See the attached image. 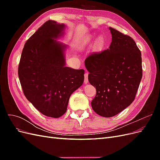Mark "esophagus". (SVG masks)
<instances>
[{
	"label": "esophagus",
	"mask_w": 160,
	"mask_h": 160,
	"mask_svg": "<svg viewBox=\"0 0 160 160\" xmlns=\"http://www.w3.org/2000/svg\"><path fill=\"white\" fill-rule=\"evenodd\" d=\"M84 77H85V78H84V83H85V84H87V83H88V72H85V73L84 74Z\"/></svg>",
	"instance_id": "esophagus-1"
}]
</instances>
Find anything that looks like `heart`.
<instances>
[{"label":"heart","instance_id":"1","mask_svg":"<svg viewBox=\"0 0 160 160\" xmlns=\"http://www.w3.org/2000/svg\"><path fill=\"white\" fill-rule=\"evenodd\" d=\"M101 42V38H99V42Z\"/></svg>","mask_w":160,"mask_h":160}]
</instances>
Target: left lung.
<instances>
[{"label":"left lung","instance_id":"obj_1","mask_svg":"<svg viewBox=\"0 0 160 160\" xmlns=\"http://www.w3.org/2000/svg\"><path fill=\"white\" fill-rule=\"evenodd\" d=\"M112 41L109 49L85 60L88 80L95 87L91 107L96 113L111 118L135 99L142 78V53L132 37L109 27Z\"/></svg>","mask_w":160,"mask_h":160}]
</instances>
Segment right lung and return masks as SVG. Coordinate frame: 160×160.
I'll return each mask as SVG.
<instances>
[{
	"label": "right lung",
	"instance_id": "1",
	"mask_svg": "<svg viewBox=\"0 0 160 160\" xmlns=\"http://www.w3.org/2000/svg\"><path fill=\"white\" fill-rule=\"evenodd\" d=\"M64 24L49 20L27 41L18 74L23 93L38 111L60 118L71 95L83 85L84 69L66 67L67 45L56 39L63 35Z\"/></svg>",
	"mask_w": 160,
	"mask_h": 160
}]
</instances>
